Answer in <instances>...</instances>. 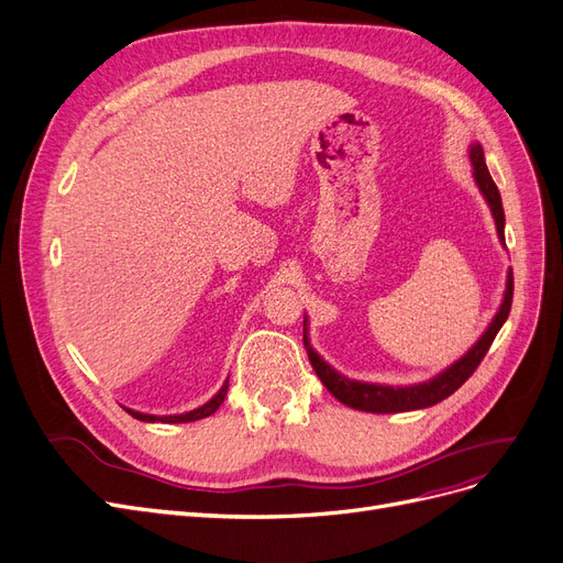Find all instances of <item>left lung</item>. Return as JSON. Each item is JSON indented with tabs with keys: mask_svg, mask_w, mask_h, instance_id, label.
<instances>
[{
	"mask_svg": "<svg viewBox=\"0 0 563 563\" xmlns=\"http://www.w3.org/2000/svg\"><path fill=\"white\" fill-rule=\"evenodd\" d=\"M471 165H473V177L475 184L479 188V192L487 200L492 217L496 223V232L500 244H506V214H503V202H500V192L492 179V174L487 169V163H484V151L482 146L475 142L471 144ZM510 305H512V273H508V282H506V294H503V302L498 307L496 317L492 319V323L487 325V331L479 335V340L463 354L459 361H454L450 367H444L442 373H438L435 377L419 382V384H410V386H389V384H373V382H358V379H349L342 373H338L335 367L328 365L314 349L309 344L307 338V317H305V349L309 363H312L314 373L319 375V379L323 382V386L331 391L340 402H344L346 407H354V410L361 412H375V415H391V412H410V410H421V407H431L444 398H450L459 386L466 382L475 367L479 365V361L484 358V354L489 352V346L496 338V333L500 331V325L506 323L508 314H510Z\"/></svg>",
	"mask_w": 563,
	"mask_h": 563,
	"instance_id": "obj_1",
	"label": "left lung"
}]
</instances>
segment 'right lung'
<instances>
[{"label":"right lung","mask_w":563,"mask_h":563,"mask_svg":"<svg viewBox=\"0 0 563 563\" xmlns=\"http://www.w3.org/2000/svg\"><path fill=\"white\" fill-rule=\"evenodd\" d=\"M225 394H228V379H225V384L221 386L217 396H211V400H207L205 405L196 407V410L184 412V415H165V417H158V415H144V412H137V410H130V407H125V412H128V415H132L134 419L148 421V423H153V421H163V423H186V421H198V419H205V417H209V415H214V412L219 410V405L225 400Z\"/></svg>","instance_id":"add662e5"}]
</instances>
